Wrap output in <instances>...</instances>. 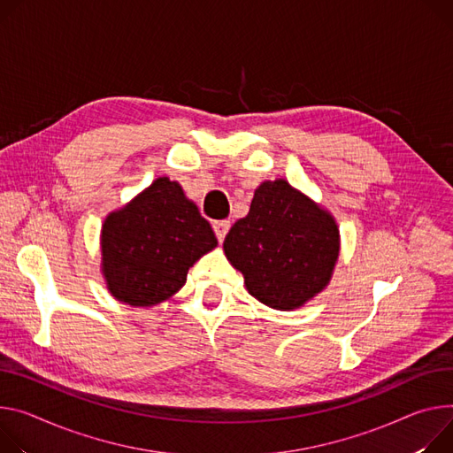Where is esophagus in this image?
<instances>
[{"label": "esophagus", "mask_w": 453, "mask_h": 453, "mask_svg": "<svg viewBox=\"0 0 453 453\" xmlns=\"http://www.w3.org/2000/svg\"><path fill=\"white\" fill-rule=\"evenodd\" d=\"M229 227H231L229 220H217V222H213V231H215V234H217L219 242H222V240L226 238V234H227V231H229Z\"/></svg>", "instance_id": "34e87169"}]
</instances>
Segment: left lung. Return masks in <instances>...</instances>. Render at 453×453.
Masks as SVG:
<instances>
[{
  "label": "left lung",
  "mask_w": 453,
  "mask_h": 453,
  "mask_svg": "<svg viewBox=\"0 0 453 453\" xmlns=\"http://www.w3.org/2000/svg\"><path fill=\"white\" fill-rule=\"evenodd\" d=\"M224 253L251 296L295 311L321 293L340 257L334 217L283 179L262 182L248 217L233 224Z\"/></svg>",
  "instance_id": "obj_1"
}]
</instances>
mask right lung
<instances>
[{
	"label": "right lung",
	"mask_w": 453,
	"mask_h": 453,
	"mask_svg": "<svg viewBox=\"0 0 453 453\" xmlns=\"http://www.w3.org/2000/svg\"><path fill=\"white\" fill-rule=\"evenodd\" d=\"M217 236L179 182L158 177L101 231V271L110 295L132 307L172 298L189 267L217 248Z\"/></svg>",
	"instance_id": "1"
}]
</instances>
